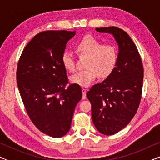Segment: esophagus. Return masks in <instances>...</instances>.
<instances>
[{
  "mask_svg": "<svg viewBox=\"0 0 160 160\" xmlns=\"http://www.w3.org/2000/svg\"><path fill=\"white\" fill-rule=\"evenodd\" d=\"M82 94H83L82 98H83V99H85V98H86V93H87V89H85V88H82Z\"/></svg>",
  "mask_w": 160,
  "mask_h": 160,
  "instance_id": "obj_1",
  "label": "esophagus"
}]
</instances>
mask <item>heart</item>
Returning a JSON list of instances; mask_svg holds the SVG:
<instances>
[{
	"label": "heart",
	"instance_id": "b5f03b06",
	"mask_svg": "<svg viewBox=\"0 0 160 160\" xmlns=\"http://www.w3.org/2000/svg\"><path fill=\"white\" fill-rule=\"evenodd\" d=\"M76 52L79 58H87L84 70L71 76V82L87 87L98 76L106 78L112 73L117 62V51L114 46L103 44L92 36H85L77 42ZM65 70L73 73L76 70V59L71 52H63L61 57Z\"/></svg>",
	"mask_w": 160,
	"mask_h": 160
}]
</instances>
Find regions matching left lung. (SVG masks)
<instances>
[{"mask_svg": "<svg viewBox=\"0 0 160 160\" xmlns=\"http://www.w3.org/2000/svg\"><path fill=\"white\" fill-rule=\"evenodd\" d=\"M95 30L112 34L119 46L112 73L87 92L94 125L102 134L111 135L125 128L137 112L141 100L143 67L136 46L125 31L113 26Z\"/></svg>", "mask_w": 160, "mask_h": 160, "instance_id": "left-lung-1", "label": "left lung"}]
</instances>
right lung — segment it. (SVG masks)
Segmentation results:
<instances>
[{"label":"right lung","mask_w":160,"mask_h":160,"mask_svg":"<svg viewBox=\"0 0 160 160\" xmlns=\"http://www.w3.org/2000/svg\"><path fill=\"white\" fill-rule=\"evenodd\" d=\"M76 31L47 30L28 43L19 58L17 82L28 116L39 130L53 138L70 130L82 98L78 84H69L61 57Z\"/></svg>","instance_id":"1"}]
</instances>
